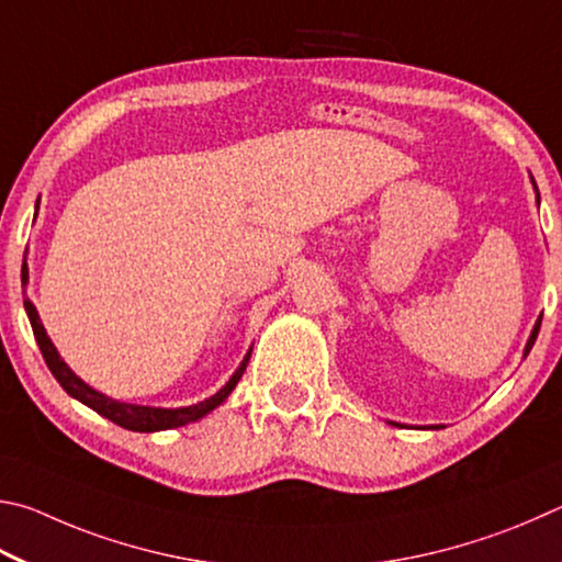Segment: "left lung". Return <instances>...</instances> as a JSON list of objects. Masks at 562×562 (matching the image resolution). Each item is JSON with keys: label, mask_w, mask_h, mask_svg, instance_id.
I'll return each instance as SVG.
<instances>
[{"label": "left lung", "mask_w": 562, "mask_h": 562, "mask_svg": "<svg viewBox=\"0 0 562 562\" xmlns=\"http://www.w3.org/2000/svg\"><path fill=\"white\" fill-rule=\"evenodd\" d=\"M530 182H533V190H536V202H538V206H540V192H538V187H536V180L533 177H530ZM543 318V316H540ZM540 318L536 321V326H533V330H530V338H528V342H526V348H524V358L528 356L530 352V348H533V342H536V338H538V330H540ZM390 425H395V427H400L397 422H390ZM425 429V427H422ZM427 429H441V425H431V427H427Z\"/></svg>", "instance_id": "1"}]
</instances>
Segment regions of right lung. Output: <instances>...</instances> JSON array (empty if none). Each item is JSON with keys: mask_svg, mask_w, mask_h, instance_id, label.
<instances>
[{"mask_svg": "<svg viewBox=\"0 0 562 562\" xmlns=\"http://www.w3.org/2000/svg\"><path fill=\"white\" fill-rule=\"evenodd\" d=\"M36 210H38V202H36ZM29 283V266H26V254H24V263H22V286L26 289ZM24 308H26V316L29 323H32V330H34V338L38 342V350H42V356L46 360L48 370H52V375L56 378L58 385H61L68 395L74 400L83 402L86 407H91L98 415L111 419L113 425L123 427V429H131V431H162V429H175V427H184L190 425V422H196L210 415L212 409H216L222 405V402L232 395V390L236 387V382L241 380L246 366H249V358H251V348L246 350L244 360L239 362V368L234 370V375L229 378V382L220 390L214 392L212 397H206L202 402H196V405L190 407H175V409H167V407H147V405H131V402H121V400H113L103 395V392L93 390L91 385H86V382L76 375V372L66 366L58 356L56 346L52 342V338L46 336V328L42 318H38L36 306L29 299H24Z\"/></svg>", "mask_w": 562, "mask_h": 562, "instance_id": "add662e5", "label": "right lung"}]
</instances>
